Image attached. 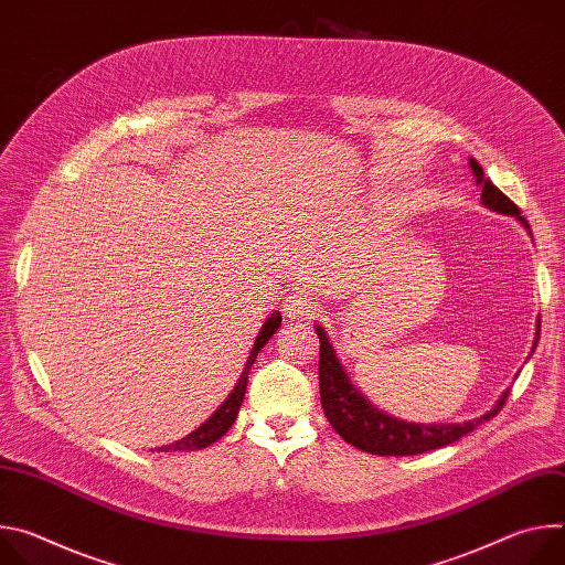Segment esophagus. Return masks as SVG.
Masks as SVG:
<instances>
[{
    "instance_id": "1",
    "label": "esophagus",
    "mask_w": 565,
    "mask_h": 565,
    "mask_svg": "<svg viewBox=\"0 0 565 565\" xmlns=\"http://www.w3.org/2000/svg\"><path fill=\"white\" fill-rule=\"evenodd\" d=\"M284 310H286V317H290V319H303V317L315 315L317 301L306 292H295L286 299Z\"/></svg>"
}]
</instances>
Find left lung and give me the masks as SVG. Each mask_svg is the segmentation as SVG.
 <instances>
[{
  "instance_id": "obj_1",
  "label": "left lung",
  "mask_w": 565,
  "mask_h": 565,
  "mask_svg": "<svg viewBox=\"0 0 565 565\" xmlns=\"http://www.w3.org/2000/svg\"><path fill=\"white\" fill-rule=\"evenodd\" d=\"M471 172L476 181L482 185V203L490 210L501 214L516 216L525 227L527 221L521 216V210L514 201H510L490 179L482 174V168L469 158ZM541 329V321L536 324ZM319 335V397L321 407H324L327 420L333 425V429L353 447L375 454V456H416L425 454L445 445H451L473 431L478 425L494 418L503 407L510 391L499 399V405L488 412L482 418L462 423V425H416L395 420L380 409H375L371 402L351 384L347 371L342 369L324 329L317 327L315 331ZM539 331L534 338V347L539 342Z\"/></svg>"
}]
</instances>
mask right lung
<instances>
[{
  "mask_svg": "<svg viewBox=\"0 0 565 565\" xmlns=\"http://www.w3.org/2000/svg\"><path fill=\"white\" fill-rule=\"evenodd\" d=\"M281 324V315L279 312H273V317H268V321L264 324L262 333L257 335V342H255V349L246 362V369L244 373H241L234 391L227 395V399L223 402V405L212 414L210 420H205L199 429H194L190 436L168 445V447H160L158 451H194V449H203V447H210L212 443H216L221 436L227 434V429L232 427V423L236 420V414L241 409V402H244V395H246V384H248V375H250V366L255 364L257 360V353L264 349V344L275 335V331L279 329Z\"/></svg>",
  "mask_w": 565,
  "mask_h": 565,
  "instance_id": "obj_1",
  "label": "right lung"
}]
</instances>
